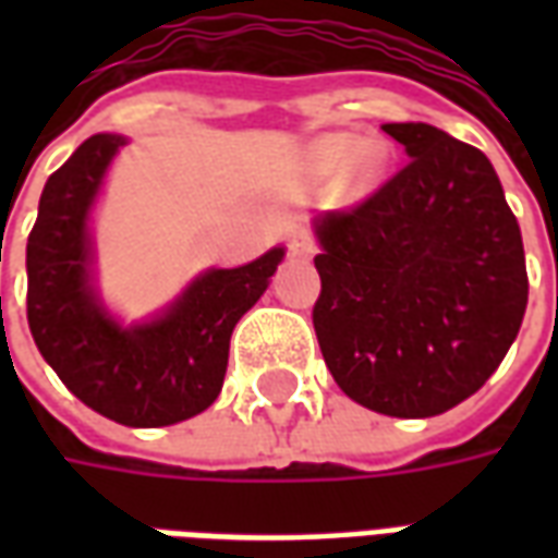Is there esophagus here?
<instances>
[{
	"instance_id": "obj_1",
	"label": "esophagus",
	"mask_w": 558,
	"mask_h": 558,
	"mask_svg": "<svg viewBox=\"0 0 558 558\" xmlns=\"http://www.w3.org/2000/svg\"><path fill=\"white\" fill-rule=\"evenodd\" d=\"M290 256H295V259H311V256L316 254V242L311 239V232L307 230H295L290 235Z\"/></svg>"
}]
</instances>
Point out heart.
Here are the masks:
<instances>
[{
  "mask_svg": "<svg viewBox=\"0 0 558 558\" xmlns=\"http://www.w3.org/2000/svg\"><path fill=\"white\" fill-rule=\"evenodd\" d=\"M314 160L319 170H335V167H343L355 182H367L376 170H379V155L371 143H359L352 148V140L338 134V137L319 140L314 146Z\"/></svg>",
  "mask_w": 558,
  "mask_h": 558,
  "instance_id": "obj_1",
  "label": "heart"
}]
</instances>
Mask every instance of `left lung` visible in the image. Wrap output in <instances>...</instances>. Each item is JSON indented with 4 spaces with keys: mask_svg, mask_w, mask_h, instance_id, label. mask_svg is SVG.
Masks as SVG:
<instances>
[{
    "mask_svg": "<svg viewBox=\"0 0 558 558\" xmlns=\"http://www.w3.org/2000/svg\"><path fill=\"white\" fill-rule=\"evenodd\" d=\"M383 131L407 151L403 170L314 220V328L347 398L430 418L502 364L526 314V256L484 151L424 122Z\"/></svg>",
    "mask_w": 558,
    "mask_h": 558,
    "instance_id": "8db88e82",
    "label": "left lung"
}]
</instances>
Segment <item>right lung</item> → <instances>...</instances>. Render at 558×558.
Segmentation results:
<instances>
[{"mask_svg":"<svg viewBox=\"0 0 558 558\" xmlns=\"http://www.w3.org/2000/svg\"><path fill=\"white\" fill-rule=\"evenodd\" d=\"M125 143L95 134L44 184L26 244V316L74 398L125 427H167L218 400L232 328L266 292L283 247L247 266L208 268L148 323H116L92 287L89 211Z\"/></svg>","mask_w":558,"mask_h":558,"instance_id":"right-lung-1","label":"right lung"}]
</instances>
